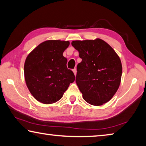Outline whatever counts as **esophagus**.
<instances>
[{"label":"esophagus","instance_id":"34e87169","mask_svg":"<svg viewBox=\"0 0 146 146\" xmlns=\"http://www.w3.org/2000/svg\"><path fill=\"white\" fill-rule=\"evenodd\" d=\"M73 73H74V75H76V68L73 69Z\"/></svg>","mask_w":146,"mask_h":146}]
</instances>
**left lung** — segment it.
<instances>
[{
	"mask_svg": "<svg viewBox=\"0 0 146 146\" xmlns=\"http://www.w3.org/2000/svg\"><path fill=\"white\" fill-rule=\"evenodd\" d=\"M82 62L77 65L76 83L83 98L93 106L111 99L119 88L122 66L114 49L102 39L74 40Z\"/></svg>",
	"mask_w": 146,
	"mask_h": 146,
	"instance_id": "obj_1",
	"label": "left lung"
}]
</instances>
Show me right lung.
I'll return each instance as SVG.
<instances>
[{"instance_id": "add662e5", "label": "right lung", "mask_w": 146, "mask_h": 146, "mask_svg": "<svg viewBox=\"0 0 146 146\" xmlns=\"http://www.w3.org/2000/svg\"><path fill=\"white\" fill-rule=\"evenodd\" d=\"M69 41L49 40L36 46L26 57L24 71L26 86L33 97L44 104L62 97L75 76L66 66L63 52Z\"/></svg>"}]
</instances>
